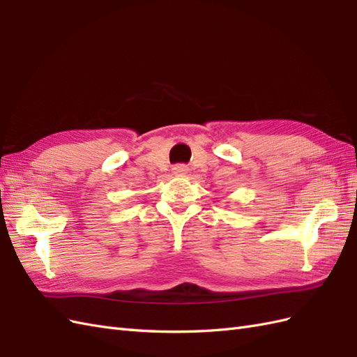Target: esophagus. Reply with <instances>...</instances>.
I'll return each mask as SVG.
<instances>
[{
    "mask_svg": "<svg viewBox=\"0 0 357 357\" xmlns=\"http://www.w3.org/2000/svg\"><path fill=\"white\" fill-rule=\"evenodd\" d=\"M188 171H189V168L186 165H183V164H177V165L172 167V172H174V174H178V176L186 174Z\"/></svg>",
    "mask_w": 357,
    "mask_h": 357,
    "instance_id": "esophagus-1",
    "label": "esophagus"
}]
</instances>
